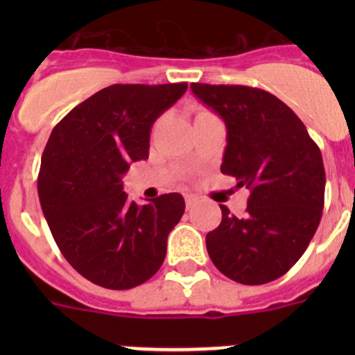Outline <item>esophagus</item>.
Masks as SVG:
<instances>
[{
	"instance_id": "obj_1",
	"label": "esophagus",
	"mask_w": 355,
	"mask_h": 355,
	"mask_svg": "<svg viewBox=\"0 0 355 355\" xmlns=\"http://www.w3.org/2000/svg\"><path fill=\"white\" fill-rule=\"evenodd\" d=\"M184 202H187V209H192L197 205L196 196H184Z\"/></svg>"
}]
</instances>
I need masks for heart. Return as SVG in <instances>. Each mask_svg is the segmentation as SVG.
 Segmentation results:
<instances>
[{
	"instance_id": "heart-1",
	"label": "heart",
	"mask_w": 355,
	"mask_h": 355,
	"mask_svg": "<svg viewBox=\"0 0 355 355\" xmlns=\"http://www.w3.org/2000/svg\"><path fill=\"white\" fill-rule=\"evenodd\" d=\"M206 114H209L208 110H197V114H196V119H197V117H200V115H206Z\"/></svg>"
}]
</instances>
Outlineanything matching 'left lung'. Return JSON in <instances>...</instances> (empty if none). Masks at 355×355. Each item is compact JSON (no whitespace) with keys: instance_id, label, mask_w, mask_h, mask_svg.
<instances>
[{"instance_id":"left-lung-1","label":"left lung","mask_w":355,"mask_h":355,"mask_svg":"<svg viewBox=\"0 0 355 355\" xmlns=\"http://www.w3.org/2000/svg\"><path fill=\"white\" fill-rule=\"evenodd\" d=\"M227 128L220 171L250 190L243 216L225 206L206 234L213 265L240 284L286 274L306 252L324 209L325 171L304 122L274 94L245 85L192 83Z\"/></svg>"}]
</instances>
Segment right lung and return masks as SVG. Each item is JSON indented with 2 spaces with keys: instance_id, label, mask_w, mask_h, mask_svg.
<instances>
[{
  "instance_id": "obj_1",
  "label": "right lung",
  "mask_w": 355,
  "mask_h": 355,
  "mask_svg": "<svg viewBox=\"0 0 355 355\" xmlns=\"http://www.w3.org/2000/svg\"><path fill=\"white\" fill-rule=\"evenodd\" d=\"M188 83L110 85L51 131L40 162L39 199L56 245L90 283L130 290L149 281L184 213L180 193L137 206L122 190L130 165L149 158L150 126Z\"/></svg>"
}]
</instances>
